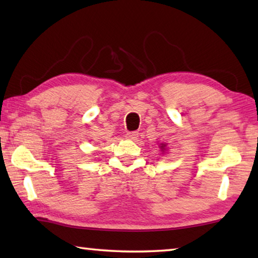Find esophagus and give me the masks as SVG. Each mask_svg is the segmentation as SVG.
Returning <instances> with one entry per match:
<instances>
[{
  "mask_svg": "<svg viewBox=\"0 0 258 258\" xmlns=\"http://www.w3.org/2000/svg\"><path fill=\"white\" fill-rule=\"evenodd\" d=\"M139 137L138 132H127L126 133V138L130 140H137V138Z\"/></svg>",
  "mask_w": 258,
  "mask_h": 258,
  "instance_id": "1",
  "label": "esophagus"
}]
</instances>
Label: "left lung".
<instances>
[{"mask_svg":"<svg viewBox=\"0 0 258 258\" xmlns=\"http://www.w3.org/2000/svg\"><path fill=\"white\" fill-rule=\"evenodd\" d=\"M165 147L166 145H163V143H161V150H165Z\"/></svg>","mask_w":258,"mask_h":258,"instance_id":"8db88e82","label":"left lung"}]
</instances>
